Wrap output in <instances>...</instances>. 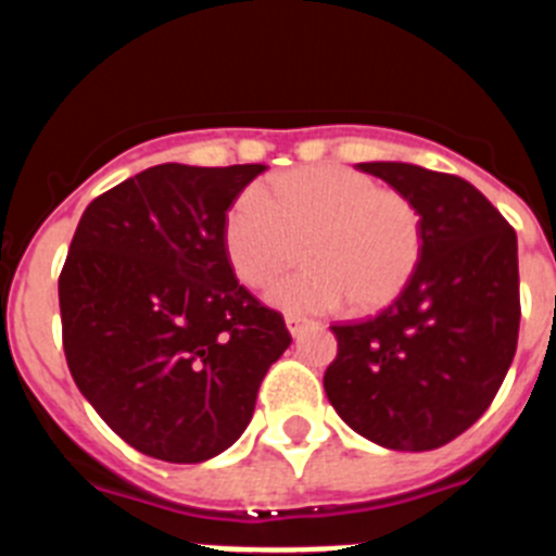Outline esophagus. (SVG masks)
Segmentation results:
<instances>
[{"instance_id":"esophagus-1","label":"esophagus","mask_w":556,"mask_h":556,"mask_svg":"<svg viewBox=\"0 0 556 556\" xmlns=\"http://www.w3.org/2000/svg\"><path fill=\"white\" fill-rule=\"evenodd\" d=\"M308 326H312V323H308L306 317H298V314H289V317H287V328H289V333H292V337H301V333L306 331Z\"/></svg>"}]
</instances>
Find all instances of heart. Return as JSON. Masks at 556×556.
Segmentation results:
<instances>
[{
  "instance_id": "obj_1",
  "label": "heart",
  "mask_w": 556,
  "mask_h": 556,
  "mask_svg": "<svg viewBox=\"0 0 556 556\" xmlns=\"http://www.w3.org/2000/svg\"><path fill=\"white\" fill-rule=\"evenodd\" d=\"M424 214L351 166L281 172L223 219V253L244 287H273L306 244L308 267L269 292L283 312L320 314L351 301L376 312L404 292L424 258Z\"/></svg>"
}]
</instances>
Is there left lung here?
Masks as SVG:
<instances>
[{"label":"left lung","instance_id":"1","mask_svg":"<svg viewBox=\"0 0 556 556\" xmlns=\"http://www.w3.org/2000/svg\"><path fill=\"white\" fill-rule=\"evenodd\" d=\"M424 214V258L376 317L331 326L326 395L356 434L431 451L484 415L518 348V236L468 180L397 161L358 164Z\"/></svg>","mask_w":556,"mask_h":556}]
</instances>
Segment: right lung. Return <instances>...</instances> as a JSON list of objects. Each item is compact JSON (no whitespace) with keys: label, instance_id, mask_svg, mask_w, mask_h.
Returning a JSON list of instances; mask_svg holds the SVG:
<instances>
[{"label":"right lung","instance_id":"obj_1","mask_svg":"<svg viewBox=\"0 0 556 556\" xmlns=\"http://www.w3.org/2000/svg\"><path fill=\"white\" fill-rule=\"evenodd\" d=\"M264 164H159L83 211L58 278L77 390L152 459L194 465L242 437L292 337L236 281L223 219Z\"/></svg>","mask_w":556,"mask_h":556}]
</instances>
